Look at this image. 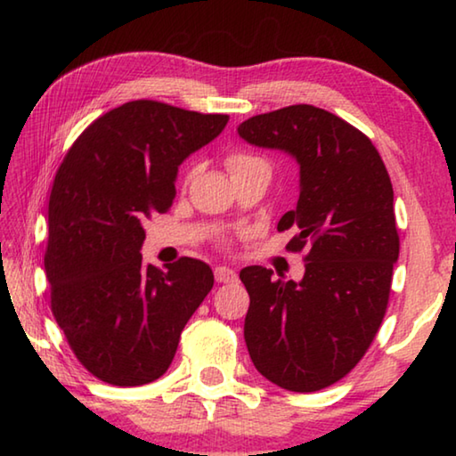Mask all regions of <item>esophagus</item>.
Wrapping results in <instances>:
<instances>
[{"label":"esophagus","instance_id":"34e87169","mask_svg":"<svg viewBox=\"0 0 456 456\" xmlns=\"http://www.w3.org/2000/svg\"><path fill=\"white\" fill-rule=\"evenodd\" d=\"M215 280H217L219 283H233V281H237V273L233 272V269L219 265V267H215Z\"/></svg>","mask_w":456,"mask_h":456}]
</instances>
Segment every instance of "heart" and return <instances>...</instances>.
Here are the masks:
<instances>
[{
    "mask_svg": "<svg viewBox=\"0 0 456 456\" xmlns=\"http://www.w3.org/2000/svg\"><path fill=\"white\" fill-rule=\"evenodd\" d=\"M225 167H227V171L231 173V176L241 175V173H247V171H253V168H261V167L269 168L264 159L257 157V154H251V152H245V151L229 152L227 159H225ZM191 176H192V171H189L187 179H191Z\"/></svg>",
    "mask_w": 456,
    "mask_h": 456,
    "instance_id": "obj_1",
    "label": "heart"
}]
</instances>
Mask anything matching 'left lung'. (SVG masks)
<instances>
[{
    "mask_svg": "<svg viewBox=\"0 0 456 456\" xmlns=\"http://www.w3.org/2000/svg\"><path fill=\"white\" fill-rule=\"evenodd\" d=\"M237 130L299 163L297 207L277 231L296 227L285 249L305 253L299 283L261 265L241 269L247 350L285 390L328 388L364 358L388 307L400 251L388 171L364 133L312 104L257 114Z\"/></svg>",
    "mask_w": 456,
    "mask_h": 456,
    "instance_id": "1",
    "label": "left lung"
}]
</instances>
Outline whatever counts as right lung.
I'll return each instance as SVG.
<instances>
[{"label":"right lung","mask_w":456,"mask_h":456,"mask_svg":"<svg viewBox=\"0 0 456 456\" xmlns=\"http://www.w3.org/2000/svg\"><path fill=\"white\" fill-rule=\"evenodd\" d=\"M227 120L133 100L92 122L61 160L44 256L50 305L74 356L98 380L141 386L163 376L213 288L211 267L199 259L146 265L142 223L171 209L179 165Z\"/></svg>","instance_id":"obj_1"}]
</instances>
